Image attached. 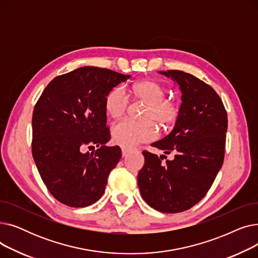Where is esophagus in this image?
<instances>
[{"mask_svg": "<svg viewBox=\"0 0 258 258\" xmlns=\"http://www.w3.org/2000/svg\"><path fill=\"white\" fill-rule=\"evenodd\" d=\"M121 151H122V156L125 157L127 154H130L133 150L132 148H128V147H125V146H121Z\"/></svg>", "mask_w": 258, "mask_h": 258, "instance_id": "34e87169", "label": "esophagus"}]
</instances>
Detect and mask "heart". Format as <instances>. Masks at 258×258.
<instances>
[{
    "instance_id": "heart-1",
    "label": "heart",
    "mask_w": 258,
    "mask_h": 258,
    "mask_svg": "<svg viewBox=\"0 0 258 258\" xmlns=\"http://www.w3.org/2000/svg\"><path fill=\"white\" fill-rule=\"evenodd\" d=\"M166 88L154 79H143L131 88L133 99L145 103L142 113L143 121L124 120L113 126L112 136L115 142L131 147L152 141L157 136V123L161 128H169L180 115V104L172 97H166ZM128 97L123 88L115 87L107 92L104 98V110L107 116L119 120L128 107Z\"/></svg>"
}]
</instances>
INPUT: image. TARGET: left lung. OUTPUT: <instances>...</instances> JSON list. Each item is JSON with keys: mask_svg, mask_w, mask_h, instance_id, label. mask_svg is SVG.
<instances>
[{"mask_svg": "<svg viewBox=\"0 0 258 258\" xmlns=\"http://www.w3.org/2000/svg\"><path fill=\"white\" fill-rule=\"evenodd\" d=\"M160 73L177 81L182 103L171 133L152 146L173 159L162 163L165 155L143 151L138 186L152 208L178 213L198 204L213 184L224 162L228 118L218 93L203 80L179 70Z\"/></svg>", "mask_w": 258, "mask_h": 258, "instance_id": "8db88e82", "label": "left lung"}]
</instances>
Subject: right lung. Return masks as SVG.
Returning a JSON list of instances; mask_svg holds the SVG:
<instances>
[{
	"instance_id": "1",
	"label": "right lung",
	"mask_w": 258,
	"mask_h": 258,
	"mask_svg": "<svg viewBox=\"0 0 258 258\" xmlns=\"http://www.w3.org/2000/svg\"><path fill=\"white\" fill-rule=\"evenodd\" d=\"M97 67H84L51 80L32 115V156L49 192L62 204L81 208L104 194L121 158L106 126L107 92L130 78ZM98 148L92 153L86 148Z\"/></svg>"
}]
</instances>
